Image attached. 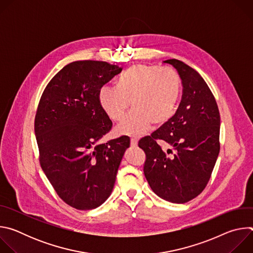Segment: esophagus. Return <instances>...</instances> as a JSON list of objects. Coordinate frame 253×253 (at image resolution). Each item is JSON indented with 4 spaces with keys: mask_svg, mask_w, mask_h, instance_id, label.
Wrapping results in <instances>:
<instances>
[{
    "mask_svg": "<svg viewBox=\"0 0 253 253\" xmlns=\"http://www.w3.org/2000/svg\"><path fill=\"white\" fill-rule=\"evenodd\" d=\"M137 144H138V139L135 138V137L131 138V146H132V147H136Z\"/></svg>",
    "mask_w": 253,
    "mask_h": 253,
    "instance_id": "obj_1",
    "label": "esophagus"
}]
</instances>
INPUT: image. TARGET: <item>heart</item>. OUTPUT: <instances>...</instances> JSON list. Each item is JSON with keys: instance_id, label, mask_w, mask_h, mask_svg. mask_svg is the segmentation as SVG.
Wrapping results in <instances>:
<instances>
[{"instance_id": "1", "label": "heart", "mask_w": 253, "mask_h": 253, "mask_svg": "<svg viewBox=\"0 0 253 253\" xmlns=\"http://www.w3.org/2000/svg\"><path fill=\"white\" fill-rule=\"evenodd\" d=\"M181 88V79L175 70L138 64L124 72L116 87H102L98 100L105 114L116 122L122 120L131 101L134 109L117 127V132L138 136L152 123L162 125L172 117Z\"/></svg>"}]
</instances>
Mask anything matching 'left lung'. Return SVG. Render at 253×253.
I'll return each instance as SVG.
<instances>
[{
  "label": "left lung",
  "instance_id": "obj_1",
  "mask_svg": "<svg viewBox=\"0 0 253 253\" xmlns=\"http://www.w3.org/2000/svg\"><path fill=\"white\" fill-rule=\"evenodd\" d=\"M164 63L181 78L182 99L174 116L138 145L146 154L143 171L154 193L169 202L185 203L198 196L210 179L220 150V115L198 72L176 59ZM158 140L173 147L174 153L164 152Z\"/></svg>",
  "mask_w": 253,
  "mask_h": 253
}]
</instances>
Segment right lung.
Returning a JSON list of instances; mask_svg holds the SVG:
<instances>
[{"label":"right lung","instance_id":"right-lung-1","mask_svg":"<svg viewBox=\"0 0 253 253\" xmlns=\"http://www.w3.org/2000/svg\"><path fill=\"white\" fill-rule=\"evenodd\" d=\"M122 71L103 61L65 66L46 86L35 117L41 167L59 197L79 210L99 207L110 196L127 136L99 144L112 128L99 90Z\"/></svg>","mask_w":253,"mask_h":253}]
</instances>
